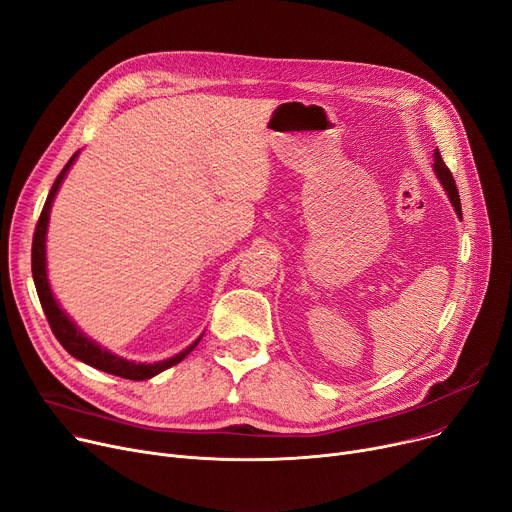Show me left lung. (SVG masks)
<instances>
[{
	"label": "left lung",
	"mask_w": 512,
	"mask_h": 512,
	"mask_svg": "<svg viewBox=\"0 0 512 512\" xmlns=\"http://www.w3.org/2000/svg\"><path fill=\"white\" fill-rule=\"evenodd\" d=\"M434 171H436V175H438V179H440L442 188L446 190L450 202H453V206H455V210H457V215L463 217V213H461V198H459V190H457V184H455V177H453V173H450V169L444 165L438 148L434 150Z\"/></svg>",
	"instance_id": "obj_1"
}]
</instances>
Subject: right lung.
<instances>
[{"label":"right lung","instance_id":"right-lung-1","mask_svg":"<svg viewBox=\"0 0 512 512\" xmlns=\"http://www.w3.org/2000/svg\"><path fill=\"white\" fill-rule=\"evenodd\" d=\"M78 157V153L72 155V159L66 163V167L62 169V173L57 175V179L51 186V192L45 200V206L41 210V217L37 221V227H35V237H33V279H35V287H37V293H39V302L43 306V312L47 316V322L53 330L55 339L62 343V347L76 359H80V362L93 366L101 372H107V374H113V376H119V378H126V380H146V378H153L157 376L159 372L175 366L182 362V359L186 355H190V351H194V347L200 343V339H196L190 347H186L182 353H177L169 359H163V362H157V364H136V362H130V359H124L119 355H113L111 351L103 349L101 345H97L95 341H90L82 330L66 316V312L59 308V304L55 302V297L49 289V281H47V262H45V235H47V223H49V213H51V204H53V198L59 190V186H62L64 177L70 169V165L74 163V159Z\"/></svg>","mask_w":512,"mask_h":512}]
</instances>
